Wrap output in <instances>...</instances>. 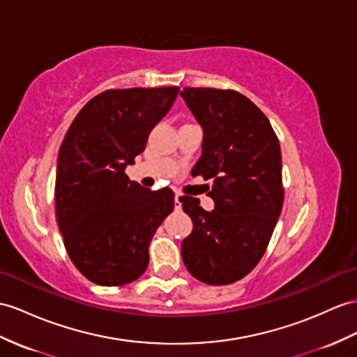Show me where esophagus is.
Masks as SVG:
<instances>
[{"mask_svg":"<svg viewBox=\"0 0 357 357\" xmlns=\"http://www.w3.org/2000/svg\"><path fill=\"white\" fill-rule=\"evenodd\" d=\"M181 199H183L181 195H176V199H174V207H176V211H180L181 208V204H183L181 203Z\"/></svg>","mask_w":357,"mask_h":357,"instance_id":"esophagus-1","label":"esophagus"}]
</instances>
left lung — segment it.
Masks as SVG:
<instances>
[{
    "instance_id": "1",
    "label": "left lung",
    "mask_w": 357,
    "mask_h": 357,
    "mask_svg": "<svg viewBox=\"0 0 357 357\" xmlns=\"http://www.w3.org/2000/svg\"><path fill=\"white\" fill-rule=\"evenodd\" d=\"M203 127V153L192 177L213 180L212 212L185 195L194 230L181 259L197 280L230 284L253 271L265 255L283 206L282 153L265 113L233 89L180 92Z\"/></svg>"
}]
</instances>
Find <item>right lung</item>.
Here are the masks:
<instances>
[{
  "mask_svg": "<svg viewBox=\"0 0 357 357\" xmlns=\"http://www.w3.org/2000/svg\"><path fill=\"white\" fill-rule=\"evenodd\" d=\"M177 93V86L104 91L78 112L60 145L56 218L69 259L95 284L139 279L155 230L174 211L169 188H142L124 171Z\"/></svg>",
  "mask_w": 357,
  "mask_h": 357,
  "instance_id": "1",
  "label": "right lung"
}]
</instances>
